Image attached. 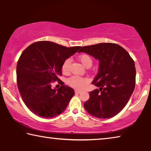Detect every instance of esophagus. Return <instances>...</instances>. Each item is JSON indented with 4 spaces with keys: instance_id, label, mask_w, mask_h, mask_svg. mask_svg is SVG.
Returning a JSON list of instances; mask_svg holds the SVG:
<instances>
[{
    "instance_id": "esophagus-1",
    "label": "esophagus",
    "mask_w": 151,
    "mask_h": 151,
    "mask_svg": "<svg viewBox=\"0 0 151 151\" xmlns=\"http://www.w3.org/2000/svg\"><path fill=\"white\" fill-rule=\"evenodd\" d=\"M75 93H78V94H80L82 93L81 91H79V90H75Z\"/></svg>"
}]
</instances>
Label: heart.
<instances>
[{
    "instance_id": "heart-1",
    "label": "heart",
    "mask_w": 151,
    "mask_h": 151,
    "mask_svg": "<svg viewBox=\"0 0 151 151\" xmlns=\"http://www.w3.org/2000/svg\"><path fill=\"white\" fill-rule=\"evenodd\" d=\"M78 59L81 61V63L83 64V65L85 66V67L91 66L92 65V63H93L92 58L86 54H83L80 55L78 57ZM70 63L71 61L69 58H67V59H66L63 62L62 65V70L64 73H68L69 72ZM86 82H87L86 79L78 76H71L70 78L68 79V83L71 86L76 88H83V86Z\"/></svg>"
}]
</instances>
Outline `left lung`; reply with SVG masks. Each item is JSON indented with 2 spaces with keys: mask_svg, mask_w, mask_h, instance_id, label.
I'll use <instances>...</instances> for the list:
<instances>
[{
  "mask_svg": "<svg viewBox=\"0 0 151 151\" xmlns=\"http://www.w3.org/2000/svg\"><path fill=\"white\" fill-rule=\"evenodd\" d=\"M81 52L99 61V72L92 82L99 88L90 92L84 107L96 118H112L124 109L134 91V60L124 48L114 43L86 46L78 51Z\"/></svg>",
  "mask_w": 151,
  "mask_h": 151,
  "instance_id": "8db88e82",
  "label": "left lung"
}]
</instances>
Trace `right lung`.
I'll return each mask as SVG.
<instances>
[{"label": "right lung", "mask_w": 151, "mask_h": 151, "mask_svg": "<svg viewBox=\"0 0 151 151\" xmlns=\"http://www.w3.org/2000/svg\"><path fill=\"white\" fill-rule=\"evenodd\" d=\"M81 47H66L50 41L32 43L20 55L17 66V86L22 101L32 113L45 119L57 116L65 111L75 94L58 76L62 65ZM61 84L51 88L52 81Z\"/></svg>", "instance_id": "right-lung-1"}]
</instances>
